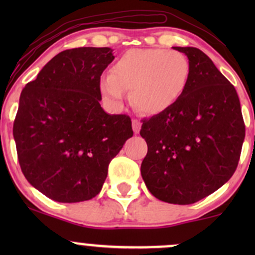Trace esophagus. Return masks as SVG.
<instances>
[{
	"instance_id": "obj_1",
	"label": "esophagus",
	"mask_w": 255,
	"mask_h": 255,
	"mask_svg": "<svg viewBox=\"0 0 255 255\" xmlns=\"http://www.w3.org/2000/svg\"><path fill=\"white\" fill-rule=\"evenodd\" d=\"M140 129H141V122L137 121V120H133V130H134V133L137 134L140 131Z\"/></svg>"
}]
</instances>
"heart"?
Wrapping results in <instances>:
<instances>
[{
  "mask_svg": "<svg viewBox=\"0 0 255 255\" xmlns=\"http://www.w3.org/2000/svg\"><path fill=\"white\" fill-rule=\"evenodd\" d=\"M191 78V64L182 52L166 49H131L111 67L101 84L113 104L122 105L125 91L130 104L146 115H159L183 97Z\"/></svg>",
  "mask_w": 255,
  "mask_h": 255,
  "instance_id": "b5f03b06",
  "label": "heart"
}]
</instances>
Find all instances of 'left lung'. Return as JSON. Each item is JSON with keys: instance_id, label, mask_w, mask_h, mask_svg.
Listing matches in <instances>:
<instances>
[{"instance_id": "left-lung-1", "label": "left lung", "mask_w": 255, "mask_h": 255, "mask_svg": "<svg viewBox=\"0 0 255 255\" xmlns=\"http://www.w3.org/2000/svg\"><path fill=\"white\" fill-rule=\"evenodd\" d=\"M174 49L188 57V87L171 109L142 120L147 154L140 170L153 197L189 205L233 176L246 129L235 87L211 58L192 46Z\"/></svg>"}]
</instances>
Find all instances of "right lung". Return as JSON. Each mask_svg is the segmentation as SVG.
Wrapping results in <instances>:
<instances>
[{
	"label": "right lung",
	"mask_w": 255,
	"mask_h": 255,
	"mask_svg": "<svg viewBox=\"0 0 255 255\" xmlns=\"http://www.w3.org/2000/svg\"><path fill=\"white\" fill-rule=\"evenodd\" d=\"M110 48H75L52 57L26 84L13 126L26 180L58 203L90 200L108 166L133 136L130 118L101 107V75Z\"/></svg>",
	"instance_id": "right-lung-1"
}]
</instances>
